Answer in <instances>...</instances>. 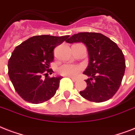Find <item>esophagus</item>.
<instances>
[{
    "instance_id": "obj_1",
    "label": "esophagus",
    "mask_w": 135,
    "mask_h": 135,
    "mask_svg": "<svg viewBox=\"0 0 135 135\" xmlns=\"http://www.w3.org/2000/svg\"><path fill=\"white\" fill-rule=\"evenodd\" d=\"M71 79H72V80H73V82H77V79H75V78H73V77H70Z\"/></svg>"
}]
</instances>
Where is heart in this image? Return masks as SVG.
Here are the masks:
<instances>
[{
  "label": "heart",
  "mask_w": 135,
  "mask_h": 135,
  "mask_svg": "<svg viewBox=\"0 0 135 135\" xmlns=\"http://www.w3.org/2000/svg\"><path fill=\"white\" fill-rule=\"evenodd\" d=\"M83 66L80 65L65 63L60 65L58 68V73L63 76L70 77H75L79 75L83 70Z\"/></svg>",
  "instance_id": "b5f03b06"
}]
</instances>
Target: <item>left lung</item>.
Here are the masks:
<instances>
[{"mask_svg":"<svg viewBox=\"0 0 135 135\" xmlns=\"http://www.w3.org/2000/svg\"><path fill=\"white\" fill-rule=\"evenodd\" d=\"M67 43L82 42L87 47L89 65L83 74L86 88L79 91L88 101L100 103L111 99L120 86L125 70L123 51L114 41L96 32H80L74 34Z\"/></svg>","mask_w":135,"mask_h":135,"instance_id":"left-lung-1","label":"left lung"}]
</instances>
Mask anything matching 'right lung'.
I'll return each instance as SVG.
<instances>
[{
	"label": "right lung",
	"mask_w": 135,
	"mask_h": 135,
	"mask_svg": "<svg viewBox=\"0 0 135 135\" xmlns=\"http://www.w3.org/2000/svg\"><path fill=\"white\" fill-rule=\"evenodd\" d=\"M68 38V35L34 36L15 49L8 61V75L15 91L25 101L41 103L55 95L62 77H48V73H53L49 68L54 49Z\"/></svg>",
	"instance_id": "add662e5"
}]
</instances>
